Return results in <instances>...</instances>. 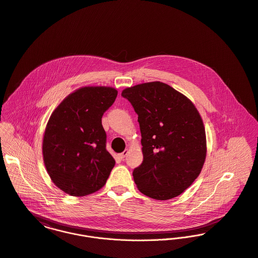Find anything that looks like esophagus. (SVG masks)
<instances>
[{"label": "esophagus", "instance_id": "1", "mask_svg": "<svg viewBox=\"0 0 258 258\" xmlns=\"http://www.w3.org/2000/svg\"><path fill=\"white\" fill-rule=\"evenodd\" d=\"M126 154H127V150L125 149V150H124L122 153H119V154H117V158H118V159H120V160H122V159L125 157V155H126Z\"/></svg>", "mask_w": 258, "mask_h": 258}]
</instances>
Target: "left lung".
Returning <instances> with one entry per match:
<instances>
[{
	"instance_id": "obj_1",
	"label": "left lung",
	"mask_w": 258,
	"mask_h": 258,
	"mask_svg": "<svg viewBox=\"0 0 258 258\" xmlns=\"http://www.w3.org/2000/svg\"><path fill=\"white\" fill-rule=\"evenodd\" d=\"M121 96L139 115L143 163L133 172L139 190L155 200H169L192 185L203 168L206 133L193 103L156 81L126 88Z\"/></svg>"
}]
</instances>
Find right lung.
<instances>
[{
  "instance_id": "obj_1",
  "label": "right lung",
  "mask_w": 258,
  "mask_h": 258,
  "mask_svg": "<svg viewBox=\"0 0 258 258\" xmlns=\"http://www.w3.org/2000/svg\"><path fill=\"white\" fill-rule=\"evenodd\" d=\"M116 95L112 87L80 88L49 117L42 143L44 165L52 182L71 196L100 190L115 166L106 149L102 116Z\"/></svg>"
}]
</instances>
